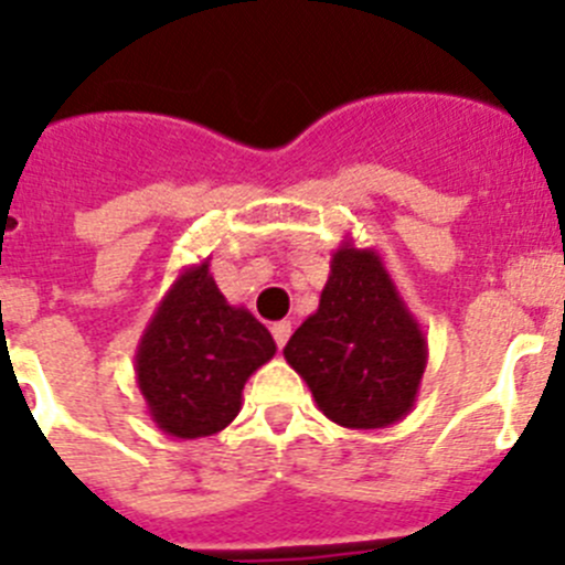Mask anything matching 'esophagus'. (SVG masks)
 <instances>
[{"mask_svg": "<svg viewBox=\"0 0 565 565\" xmlns=\"http://www.w3.org/2000/svg\"><path fill=\"white\" fill-rule=\"evenodd\" d=\"M289 334H292V323H289V320H278V323H273V338H276L278 349L287 345Z\"/></svg>", "mask_w": 565, "mask_h": 565, "instance_id": "obj_1", "label": "esophagus"}]
</instances>
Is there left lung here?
I'll return each mask as SVG.
<instances>
[{"mask_svg": "<svg viewBox=\"0 0 565 565\" xmlns=\"http://www.w3.org/2000/svg\"><path fill=\"white\" fill-rule=\"evenodd\" d=\"M315 405L343 428L374 430L403 419L428 365V340L391 281L383 256L343 238L320 303L284 345Z\"/></svg>", "mask_w": 565, "mask_h": 565, "instance_id": "obj_1", "label": "left lung"}]
</instances>
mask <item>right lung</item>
I'll list each match as a JSON object with an SVG mask.
<instances>
[{"mask_svg":"<svg viewBox=\"0 0 565 565\" xmlns=\"http://www.w3.org/2000/svg\"><path fill=\"white\" fill-rule=\"evenodd\" d=\"M273 354V334L250 309L227 303L205 258L157 303L135 352L137 388L162 434L213 436L236 419L245 383Z\"/></svg>","mask_w":565,"mask_h":565,"instance_id":"obj_1","label":"right lung"}]
</instances>
